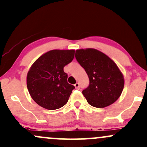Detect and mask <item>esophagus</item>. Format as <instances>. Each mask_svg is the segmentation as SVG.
<instances>
[{"instance_id": "obj_1", "label": "esophagus", "mask_w": 147, "mask_h": 147, "mask_svg": "<svg viewBox=\"0 0 147 147\" xmlns=\"http://www.w3.org/2000/svg\"><path fill=\"white\" fill-rule=\"evenodd\" d=\"M74 86H75L76 89H79L80 88V84L79 83L75 84V85H74Z\"/></svg>"}]
</instances>
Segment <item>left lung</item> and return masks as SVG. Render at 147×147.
Segmentation results:
<instances>
[{
  "label": "left lung",
  "instance_id": "8db88e82",
  "mask_svg": "<svg viewBox=\"0 0 147 147\" xmlns=\"http://www.w3.org/2000/svg\"><path fill=\"white\" fill-rule=\"evenodd\" d=\"M76 59L88 76V86L82 94L90 105L103 108L120 96L124 79L115 63L103 53L94 49L76 51Z\"/></svg>",
  "mask_w": 147,
  "mask_h": 147
}]
</instances>
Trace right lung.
Here are the masks:
<instances>
[{
    "label": "right lung",
    "instance_id": "add662e5",
    "mask_svg": "<svg viewBox=\"0 0 147 147\" xmlns=\"http://www.w3.org/2000/svg\"><path fill=\"white\" fill-rule=\"evenodd\" d=\"M74 50H52L34 63L27 75L30 96L38 105L49 110L64 106L75 86L67 82L63 67L74 59Z\"/></svg>",
    "mask_w": 147,
    "mask_h": 147
}]
</instances>
